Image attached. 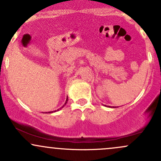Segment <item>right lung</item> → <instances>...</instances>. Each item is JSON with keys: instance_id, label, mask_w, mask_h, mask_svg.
I'll return each instance as SVG.
<instances>
[{"instance_id": "add662e5", "label": "right lung", "mask_w": 161, "mask_h": 161, "mask_svg": "<svg viewBox=\"0 0 161 161\" xmlns=\"http://www.w3.org/2000/svg\"><path fill=\"white\" fill-rule=\"evenodd\" d=\"M67 101H68V99H67V100H66V102H65V103H64V104H66V103H67ZM64 106L63 107H62V108H64ZM55 111H56V110H55ZM53 112H54V111H53ZM48 113H53V111L52 112H48Z\"/></svg>"}]
</instances>
